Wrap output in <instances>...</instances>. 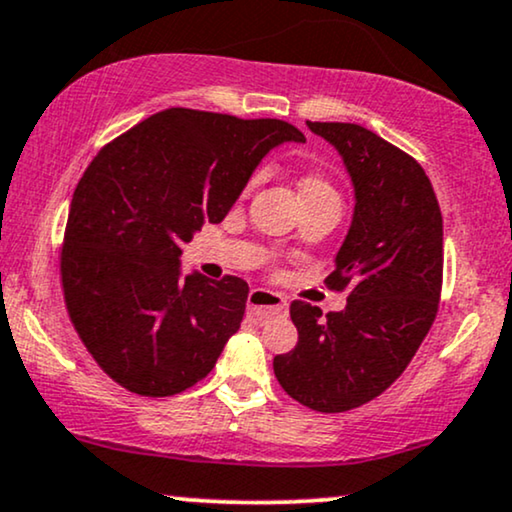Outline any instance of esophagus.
<instances>
[{"label": "esophagus", "mask_w": 512, "mask_h": 512, "mask_svg": "<svg viewBox=\"0 0 512 512\" xmlns=\"http://www.w3.org/2000/svg\"><path fill=\"white\" fill-rule=\"evenodd\" d=\"M288 312V302L281 293H274V290L267 288H252L248 295V314L255 319L257 323L269 321L271 316L286 314Z\"/></svg>", "instance_id": "obj_1"}]
</instances>
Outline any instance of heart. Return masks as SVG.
<instances>
[{"mask_svg":"<svg viewBox=\"0 0 512 512\" xmlns=\"http://www.w3.org/2000/svg\"><path fill=\"white\" fill-rule=\"evenodd\" d=\"M300 193L302 198H338L331 181L314 172L307 174V177L300 181Z\"/></svg>","mask_w":512,"mask_h":512,"instance_id":"1","label":"heart"}]
</instances>
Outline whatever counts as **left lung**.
<instances>
[{
	"label": "left lung",
	"mask_w": 512,
	"mask_h": 512,
	"mask_svg": "<svg viewBox=\"0 0 512 512\" xmlns=\"http://www.w3.org/2000/svg\"><path fill=\"white\" fill-rule=\"evenodd\" d=\"M342 155L354 184V217L326 278L347 307L323 316L295 300L297 345L274 373L295 401L342 413L383 394L411 364L442 293V212L418 160L352 122H307Z\"/></svg>",
	"instance_id": "obj_1"
}]
</instances>
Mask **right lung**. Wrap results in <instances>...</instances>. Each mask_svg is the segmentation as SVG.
<instances>
[{
    "mask_svg": "<svg viewBox=\"0 0 512 512\" xmlns=\"http://www.w3.org/2000/svg\"><path fill=\"white\" fill-rule=\"evenodd\" d=\"M283 141L304 134L283 120L167 108L103 146L77 181L63 297L87 352L125 390H189L241 328L248 283L181 276V245L222 222Z\"/></svg>",
    "mask_w": 512,
    "mask_h": 512,
    "instance_id": "obj_1",
    "label": "right lung"
}]
</instances>
